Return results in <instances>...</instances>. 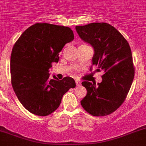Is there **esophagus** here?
Returning <instances> with one entry per match:
<instances>
[{
    "label": "esophagus",
    "mask_w": 146,
    "mask_h": 146,
    "mask_svg": "<svg viewBox=\"0 0 146 146\" xmlns=\"http://www.w3.org/2000/svg\"><path fill=\"white\" fill-rule=\"evenodd\" d=\"M75 83H76V85H77L78 86H80V84H81V82H80V80H76Z\"/></svg>",
    "instance_id": "obj_1"
}]
</instances>
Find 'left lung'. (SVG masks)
I'll return each mask as SVG.
<instances>
[{
  "label": "left lung",
  "instance_id": "left-lung-1",
  "mask_svg": "<svg viewBox=\"0 0 146 146\" xmlns=\"http://www.w3.org/2000/svg\"><path fill=\"white\" fill-rule=\"evenodd\" d=\"M75 29L82 40L94 48L92 66L97 67V72L104 73L102 83L82 82L87 93L80 104L91 115H109L123 103L134 78L130 45L115 27L107 23H91Z\"/></svg>",
  "mask_w": 146,
  "mask_h": 146
}]
</instances>
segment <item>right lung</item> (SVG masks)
Segmentation results:
<instances>
[{
  "label": "right lung",
  "instance_id": "add662e5",
  "mask_svg": "<svg viewBox=\"0 0 146 146\" xmlns=\"http://www.w3.org/2000/svg\"><path fill=\"white\" fill-rule=\"evenodd\" d=\"M74 39L71 28L37 23L21 35L12 50L10 74L14 92L31 113L45 116L59 108L65 93L74 88L70 77L50 79L49 69L58 62L59 53Z\"/></svg>",
  "mask_w": 146,
  "mask_h": 146
}]
</instances>
